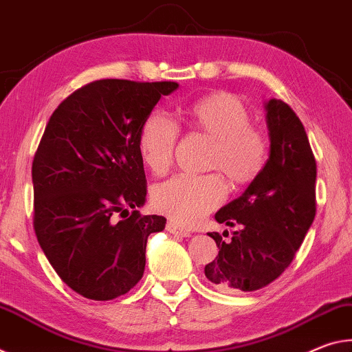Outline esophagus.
<instances>
[{"mask_svg": "<svg viewBox=\"0 0 352 352\" xmlns=\"http://www.w3.org/2000/svg\"><path fill=\"white\" fill-rule=\"evenodd\" d=\"M166 230H168V232L173 234V235H179V237H188V235L192 234V232H190V229L181 226V224L176 223V221L166 223Z\"/></svg>", "mask_w": 352, "mask_h": 352, "instance_id": "obj_1", "label": "esophagus"}]
</instances>
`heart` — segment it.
<instances>
[{"label": "heart", "instance_id": "obj_1", "mask_svg": "<svg viewBox=\"0 0 352 352\" xmlns=\"http://www.w3.org/2000/svg\"><path fill=\"white\" fill-rule=\"evenodd\" d=\"M190 129L214 138L209 166L218 168L234 184H250L268 160V138L251 126V115L237 98L215 94L186 107ZM179 124L162 111H153L138 134V153L149 170L164 175L173 164L179 140ZM226 182L218 173L176 175L154 188L155 209L182 224H197L226 198Z\"/></svg>", "mask_w": 352, "mask_h": 352}]
</instances>
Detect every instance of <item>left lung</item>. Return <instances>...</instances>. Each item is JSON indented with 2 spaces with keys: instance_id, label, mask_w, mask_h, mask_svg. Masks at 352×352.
Listing matches in <instances>:
<instances>
[{
  "instance_id": "obj_1",
  "label": "left lung",
  "mask_w": 352,
  "mask_h": 352,
  "mask_svg": "<svg viewBox=\"0 0 352 352\" xmlns=\"http://www.w3.org/2000/svg\"><path fill=\"white\" fill-rule=\"evenodd\" d=\"M270 157L245 193L215 214L240 226L230 241L209 232L218 246L206 278L226 293L254 292L290 267L316 214V162L306 129L282 100L267 102ZM226 235V234H223Z\"/></svg>"
}]
</instances>
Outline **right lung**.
I'll return each mask as SVG.
<instances>
[{
  "label": "right lung",
  "instance_id": "obj_1",
  "mask_svg": "<svg viewBox=\"0 0 352 352\" xmlns=\"http://www.w3.org/2000/svg\"><path fill=\"white\" fill-rule=\"evenodd\" d=\"M177 87L98 79L50 117L32 160L34 232L54 272L80 296L109 301L142 279L149 234L166 220L137 210L146 199L138 134L160 96Z\"/></svg>",
  "mask_w": 352,
  "mask_h": 352
}]
</instances>
